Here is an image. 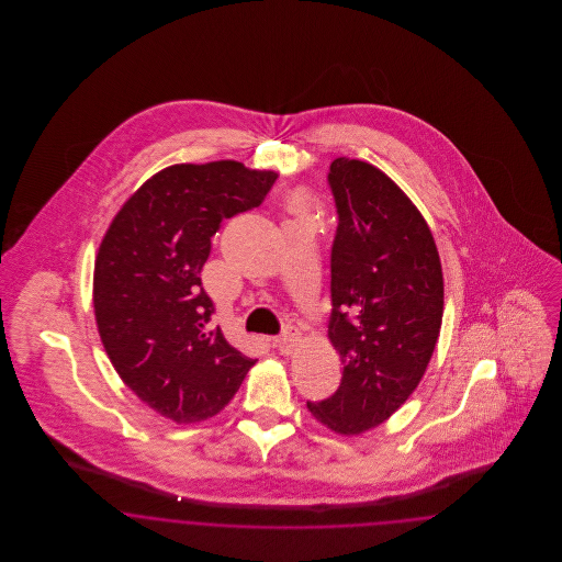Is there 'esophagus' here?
I'll list each match as a JSON object with an SVG mask.
<instances>
[{
    "mask_svg": "<svg viewBox=\"0 0 562 562\" xmlns=\"http://www.w3.org/2000/svg\"><path fill=\"white\" fill-rule=\"evenodd\" d=\"M299 337H301L299 328L293 326V324H286L284 330H282V335L273 339V346L280 349L282 353H291V351L296 348V344H299Z\"/></svg>",
    "mask_w": 562,
    "mask_h": 562,
    "instance_id": "esophagus-1",
    "label": "esophagus"
}]
</instances>
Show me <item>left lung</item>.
I'll list each match as a JSON object with an SVG mask.
<instances>
[{"instance_id": "8db88e82", "label": "left lung", "mask_w": 562, "mask_h": 562, "mask_svg": "<svg viewBox=\"0 0 562 562\" xmlns=\"http://www.w3.org/2000/svg\"><path fill=\"white\" fill-rule=\"evenodd\" d=\"M328 337L344 362L337 392L307 402L339 434L383 424L413 394L436 348L445 284L428 223L379 168L337 158Z\"/></svg>"}]
</instances>
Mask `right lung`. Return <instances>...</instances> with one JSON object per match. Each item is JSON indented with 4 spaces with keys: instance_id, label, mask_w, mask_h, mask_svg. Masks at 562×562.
Listing matches in <instances>:
<instances>
[{
    "instance_id": "1",
    "label": "right lung",
    "mask_w": 562,
    "mask_h": 562,
    "mask_svg": "<svg viewBox=\"0 0 562 562\" xmlns=\"http://www.w3.org/2000/svg\"><path fill=\"white\" fill-rule=\"evenodd\" d=\"M278 175L240 161L177 164L115 214L94 266V314L109 360L134 394L177 424L216 415L255 364L211 328L202 286L225 218L263 204Z\"/></svg>"
}]
</instances>
